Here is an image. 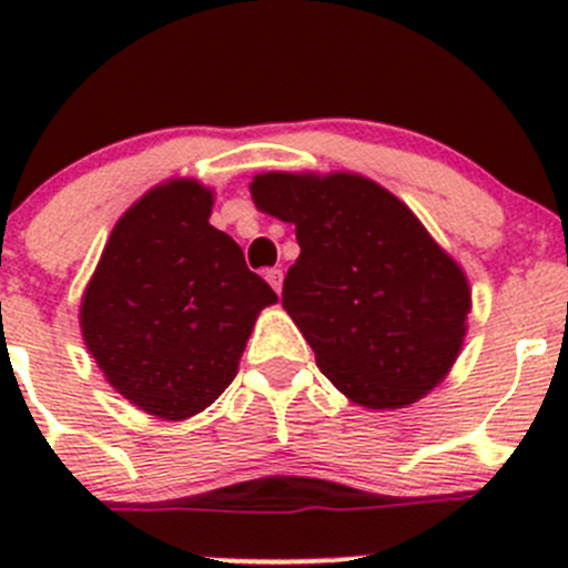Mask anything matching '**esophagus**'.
I'll use <instances>...</instances> for the list:
<instances>
[{
	"instance_id": "34e87169",
	"label": "esophagus",
	"mask_w": 568,
	"mask_h": 568,
	"mask_svg": "<svg viewBox=\"0 0 568 568\" xmlns=\"http://www.w3.org/2000/svg\"><path fill=\"white\" fill-rule=\"evenodd\" d=\"M266 283L280 294V288H283V268H266Z\"/></svg>"
}]
</instances>
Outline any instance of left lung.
I'll use <instances>...</instances> for the list:
<instances>
[{"label":"left lung","mask_w":568,"mask_h":568,"mask_svg":"<svg viewBox=\"0 0 568 568\" xmlns=\"http://www.w3.org/2000/svg\"><path fill=\"white\" fill-rule=\"evenodd\" d=\"M261 211L296 225L283 307L321 374L368 409L415 404L456 363L469 285L395 194L363 175L263 173Z\"/></svg>","instance_id":"obj_1"}]
</instances>
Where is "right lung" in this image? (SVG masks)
<instances>
[{"label":"right lung","mask_w":568,"mask_h":568,"mask_svg":"<svg viewBox=\"0 0 568 568\" xmlns=\"http://www.w3.org/2000/svg\"><path fill=\"white\" fill-rule=\"evenodd\" d=\"M211 205V189L189 178L142 194L114 225L79 311L109 385L164 420L220 398L257 313L277 302L242 247L209 225Z\"/></svg>","instance_id":"add662e5"}]
</instances>
